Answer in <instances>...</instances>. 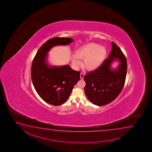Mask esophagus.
Wrapping results in <instances>:
<instances>
[{"instance_id": "34e87169", "label": "esophagus", "mask_w": 152, "mask_h": 152, "mask_svg": "<svg viewBox=\"0 0 152 152\" xmlns=\"http://www.w3.org/2000/svg\"><path fill=\"white\" fill-rule=\"evenodd\" d=\"M84 76H85V73H81V74H80V78H81V79H83V77H84Z\"/></svg>"}]
</instances>
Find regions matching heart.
Wrapping results in <instances>:
<instances>
[{
	"label": "heart",
	"mask_w": 152,
	"mask_h": 152,
	"mask_svg": "<svg viewBox=\"0 0 152 152\" xmlns=\"http://www.w3.org/2000/svg\"><path fill=\"white\" fill-rule=\"evenodd\" d=\"M106 49L104 46L95 42L86 44L77 49L72 56V63L75 67L81 63L80 59H83V66L88 70L97 69L105 58Z\"/></svg>",
	"instance_id": "b5f03b06"
}]
</instances>
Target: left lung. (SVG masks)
I'll return each mask as SVG.
<instances>
[{
	"label": "left lung",
	"instance_id": "8db88e82",
	"mask_svg": "<svg viewBox=\"0 0 152 152\" xmlns=\"http://www.w3.org/2000/svg\"><path fill=\"white\" fill-rule=\"evenodd\" d=\"M107 58L99 67L84 76L85 93L88 99L96 105L103 106L113 101L120 94L124 85L126 72V58L114 42ZM119 61L117 69H112L111 64Z\"/></svg>",
	"mask_w": 152,
	"mask_h": 152
}]
</instances>
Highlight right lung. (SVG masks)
Returning a JSON list of instances; mask_svg holds the SVG:
<instances>
[{"instance_id":"obj_1","label":"right lung","mask_w":152,"mask_h":152,"mask_svg":"<svg viewBox=\"0 0 152 152\" xmlns=\"http://www.w3.org/2000/svg\"><path fill=\"white\" fill-rule=\"evenodd\" d=\"M74 41L69 38L54 37L45 42L39 49L31 66V79L37 93L49 104L58 106L69 97L75 85L80 80V72L69 65L50 66L47 59L52 47L67 45Z\"/></svg>"}]
</instances>
